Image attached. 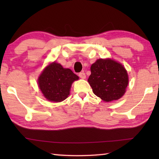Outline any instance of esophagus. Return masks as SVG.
<instances>
[{"label": "esophagus", "mask_w": 159, "mask_h": 159, "mask_svg": "<svg viewBox=\"0 0 159 159\" xmlns=\"http://www.w3.org/2000/svg\"><path fill=\"white\" fill-rule=\"evenodd\" d=\"M79 77L80 78V79H85V74L84 73V72H80V73H79Z\"/></svg>", "instance_id": "34e87169"}]
</instances>
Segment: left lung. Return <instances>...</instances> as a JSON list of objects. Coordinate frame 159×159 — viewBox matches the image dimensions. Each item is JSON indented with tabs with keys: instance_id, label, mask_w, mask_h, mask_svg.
I'll return each mask as SVG.
<instances>
[{
	"instance_id": "8db88e82",
	"label": "left lung",
	"mask_w": 159,
	"mask_h": 159,
	"mask_svg": "<svg viewBox=\"0 0 159 159\" xmlns=\"http://www.w3.org/2000/svg\"><path fill=\"white\" fill-rule=\"evenodd\" d=\"M90 71L88 81L94 94L102 100H116L124 95L128 76L122 64L109 59H99L92 64Z\"/></svg>"
}]
</instances>
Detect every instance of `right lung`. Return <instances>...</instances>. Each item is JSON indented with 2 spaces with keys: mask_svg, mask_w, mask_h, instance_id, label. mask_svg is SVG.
Wrapping results in <instances>:
<instances>
[{
  "mask_svg": "<svg viewBox=\"0 0 159 159\" xmlns=\"http://www.w3.org/2000/svg\"><path fill=\"white\" fill-rule=\"evenodd\" d=\"M79 76L71 69H64L60 64L53 62L48 66L39 78V86L45 98L59 102L69 95L72 83Z\"/></svg>",
  "mask_w": 159,
  "mask_h": 159,
  "instance_id": "right-lung-1",
  "label": "right lung"
}]
</instances>
